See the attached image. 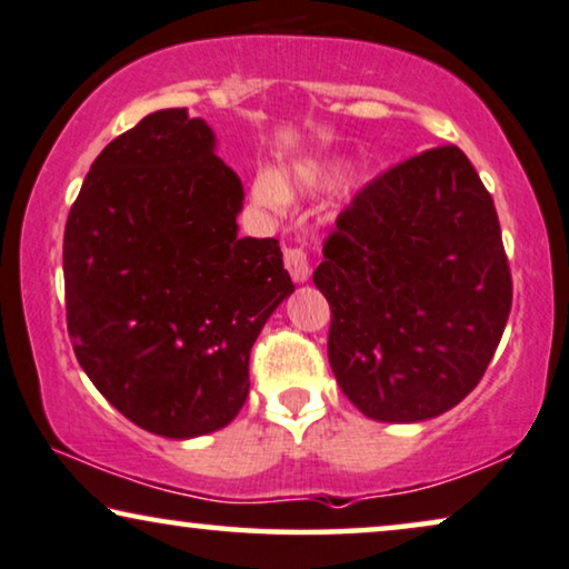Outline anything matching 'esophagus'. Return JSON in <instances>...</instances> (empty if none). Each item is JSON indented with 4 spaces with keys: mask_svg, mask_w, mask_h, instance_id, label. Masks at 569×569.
Masks as SVG:
<instances>
[{
    "mask_svg": "<svg viewBox=\"0 0 569 569\" xmlns=\"http://www.w3.org/2000/svg\"><path fill=\"white\" fill-rule=\"evenodd\" d=\"M283 262L297 283H307L309 276H312V268H309V257L305 252V247H286Z\"/></svg>",
    "mask_w": 569,
    "mask_h": 569,
    "instance_id": "1",
    "label": "esophagus"
}]
</instances>
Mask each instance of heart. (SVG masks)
I'll list each match as a JSON object with an SVG mask.
<instances>
[{
	"label": "heart",
	"mask_w": 569,
	"mask_h": 569,
	"mask_svg": "<svg viewBox=\"0 0 569 569\" xmlns=\"http://www.w3.org/2000/svg\"><path fill=\"white\" fill-rule=\"evenodd\" d=\"M338 177L336 163L325 161H299L291 163L289 169L278 173L260 171L254 177L252 192L254 200L262 202L268 208H280L286 197L293 194H320L328 189Z\"/></svg>",
	"instance_id": "obj_1"
}]
</instances>
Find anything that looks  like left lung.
<instances>
[{
	"mask_svg": "<svg viewBox=\"0 0 569 569\" xmlns=\"http://www.w3.org/2000/svg\"><path fill=\"white\" fill-rule=\"evenodd\" d=\"M328 356L343 396L388 423L450 411L487 372L512 307L495 200L456 146L369 181L322 249Z\"/></svg>",
	"mask_w": 569,
	"mask_h": 569,
	"instance_id": "left-lung-1",
	"label": "left lung"
}]
</instances>
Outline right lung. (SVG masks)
Returning <instances> with one entry per match:
<instances>
[{
  "label": "right lung",
  "mask_w": 569,
  "mask_h": 569,
  "mask_svg": "<svg viewBox=\"0 0 569 569\" xmlns=\"http://www.w3.org/2000/svg\"><path fill=\"white\" fill-rule=\"evenodd\" d=\"M241 179L187 109L148 113L90 166L64 226L67 330L140 429L192 439L249 396V351L293 293L278 239H239Z\"/></svg>",
  "instance_id": "obj_1"
}]
</instances>
